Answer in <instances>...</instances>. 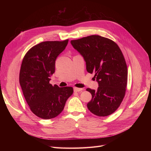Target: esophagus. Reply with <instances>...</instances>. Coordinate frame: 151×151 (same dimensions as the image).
Listing matches in <instances>:
<instances>
[{
  "label": "esophagus",
  "mask_w": 151,
  "mask_h": 151,
  "mask_svg": "<svg viewBox=\"0 0 151 151\" xmlns=\"http://www.w3.org/2000/svg\"><path fill=\"white\" fill-rule=\"evenodd\" d=\"M83 89L82 88H74V92H79V91H82Z\"/></svg>",
  "instance_id": "34e87169"
}]
</instances>
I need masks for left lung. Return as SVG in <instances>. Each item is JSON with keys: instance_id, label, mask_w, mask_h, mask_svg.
<instances>
[{"instance_id": "1", "label": "left lung", "mask_w": 151, "mask_h": 151, "mask_svg": "<svg viewBox=\"0 0 151 151\" xmlns=\"http://www.w3.org/2000/svg\"><path fill=\"white\" fill-rule=\"evenodd\" d=\"M70 43L98 83L97 91L86 89L92 95L88 108L99 116L111 115L120 106L127 84V67L121 50L113 41L99 35L71 40Z\"/></svg>"}]
</instances>
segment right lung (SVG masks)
Wrapping results in <instances>:
<instances>
[{"label": "right lung", "instance_id": "add662e5", "mask_svg": "<svg viewBox=\"0 0 151 151\" xmlns=\"http://www.w3.org/2000/svg\"><path fill=\"white\" fill-rule=\"evenodd\" d=\"M68 42L51 41L36 45L26 53L21 63L19 83L24 96L31 111L43 119L57 116L74 91L72 87L59 88L50 84L56 58Z\"/></svg>", "mask_w": 151, "mask_h": 151}]
</instances>
